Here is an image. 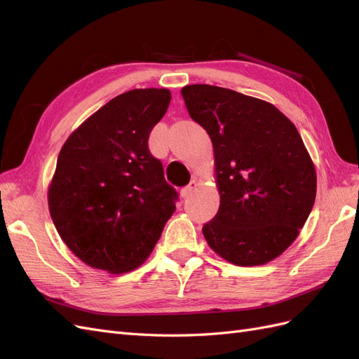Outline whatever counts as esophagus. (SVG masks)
I'll return each mask as SVG.
<instances>
[{"label":"esophagus","instance_id":"esophagus-1","mask_svg":"<svg viewBox=\"0 0 359 359\" xmlns=\"http://www.w3.org/2000/svg\"><path fill=\"white\" fill-rule=\"evenodd\" d=\"M196 187H198V182L194 181V180H191V181H190V184H187L186 187H182V189H181V196H182V198H189L190 194L194 191V189H196Z\"/></svg>","mask_w":359,"mask_h":359}]
</instances>
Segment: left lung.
<instances>
[{
    "label": "left lung",
    "instance_id": "8db88e82",
    "mask_svg": "<svg viewBox=\"0 0 359 359\" xmlns=\"http://www.w3.org/2000/svg\"><path fill=\"white\" fill-rule=\"evenodd\" d=\"M214 147L220 206L202 232L233 265H264L297 240L316 198V170L297 127L274 104L220 86L181 90Z\"/></svg>",
    "mask_w": 359,
    "mask_h": 359
}]
</instances>
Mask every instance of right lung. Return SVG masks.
<instances>
[{"mask_svg": "<svg viewBox=\"0 0 359 359\" xmlns=\"http://www.w3.org/2000/svg\"><path fill=\"white\" fill-rule=\"evenodd\" d=\"M169 90L116 95L70 135L48 193L60 236L82 262L127 273L151 255L175 211L178 191L148 148Z\"/></svg>", "mask_w": 359, "mask_h": 359, "instance_id": "1", "label": "right lung"}]
</instances>
